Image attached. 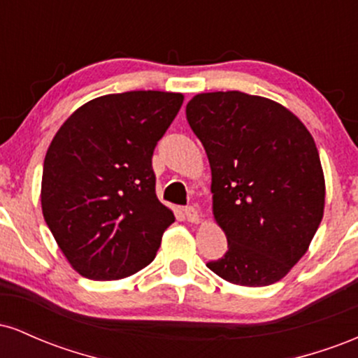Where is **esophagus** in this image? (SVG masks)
<instances>
[{
	"instance_id": "1",
	"label": "esophagus",
	"mask_w": 358,
	"mask_h": 358,
	"mask_svg": "<svg viewBox=\"0 0 358 358\" xmlns=\"http://www.w3.org/2000/svg\"><path fill=\"white\" fill-rule=\"evenodd\" d=\"M183 215H185V219H187L188 222H192V224H199V220H200V215H199V212H196V208L195 207H185L183 208Z\"/></svg>"
}]
</instances>
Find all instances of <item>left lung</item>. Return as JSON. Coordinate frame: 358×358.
<instances>
[{
  "instance_id": "8db88e82",
  "label": "left lung",
  "mask_w": 358,
  "mask_h": 358,
  "mask_svg": "<svg viewBox=\"0 0 358 358\" xmlns=\"http://www.w3.org/2000/svg\"><path fill=\"white\" fill-rule=\"evenodd\" d=\"M212 170L213 219L227 252L207 268L239 286H269L305 256L324 208L315 139L291 110L227 90L187 104Z\"/></svg>"
}]
</instances>
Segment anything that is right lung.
<instances>
[{"label":"right lung","mask_w":358,"mask_h":358,"mask_svg":"<svg viewBox=\"0 0 358 358\" xmlns=\"http://www.w3.org/2000/svg\"><path fill=\"white\" fill-rule=\"evenodd\" d=\"M182 104L178 92L108 94L80 106L53 136L42 212L80 276L122 279L155 259L175 215L156 196L151 158Z\"/></svg>","instance_id":"obj_1"}]
</instances>
